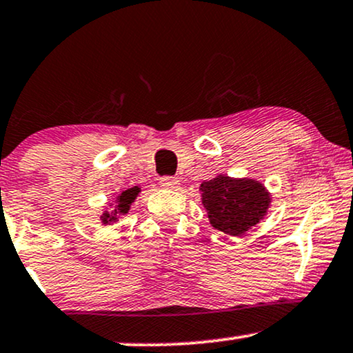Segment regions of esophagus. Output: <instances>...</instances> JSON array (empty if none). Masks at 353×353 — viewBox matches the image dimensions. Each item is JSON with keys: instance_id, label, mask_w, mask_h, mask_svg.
Listing matches in <instances>:
<instances>
[{"instance_id": "34e87169", "label": "esophagus", "mask_w": 353, "mask_h": 353, "mask_svg": "<svg viewBox=\"0 0 353 353\" xmlns=\"http://www.w3.org/2000/svg\"><path fill=\"white\" fill-rule=\"evenodd\" d=\"M159 184H161L164 189H177V187H179V181L172 176H163L161 179H159Z\"/></svg>"}]
</instances>
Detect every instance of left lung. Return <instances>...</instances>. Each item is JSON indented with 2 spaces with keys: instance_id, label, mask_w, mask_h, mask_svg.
<instances>
[{
  "instance_id": "obj_1",
  "label": "left lung",
  "mask_w": 353,
  "mask_h": 353,
  "mask_svg": "<svg viewBox=\"0 0 353 353\" xmlns=\"http://www.w3.org/2000/svg\"><path fill=\"white\" fill-rule=\"evenodd\" d=\"M210 225L225 234L241 236L267 215L270 194L259 181L216 176L200 184Z\"/></svg>"
}]
</instances>
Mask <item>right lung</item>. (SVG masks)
<instances>
[{
    "mask_svg": "<svg viewBox=\"0 0 353 353\" xmlns=\"http://www.w3.org/2000/svg\"><path fill=\"white\" fill-rule=\"evenodd\" d=\"M138 194H140V187L138 185L132 187V189L123 190L122 194H119L117 199H115L114 208L110 210V212L102 213V216H101L102 223H104V225H110V223L117 221L119 216L127 215L128 210H130V205L135 202Z\"/></svg>",
    "mask_w": 353,
    "mask_h": 353,
    "instance_id": "add662e5",
    "label": "right lung"
}]
</instances>
